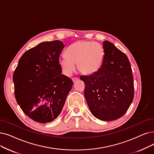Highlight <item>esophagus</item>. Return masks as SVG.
<instances>
[{
    "label": "esophagus",
    "mask_w": 154,
    "mask_h": 154,
    "mask_svg": "<svg viewBox=\"0 0 154 154\" xmlns=\"http://www.w3.org/2000/svg\"><path fill=\"white\" fill-rule=\"evenodd\" d=\"M72 80L74 83H75L76 82H77L78 80V78H72Z\"/></svg>",
    "instance_id": "esophagus-1"
}]
</instances>
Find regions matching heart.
Masks as SVG:
<instances>
[{"mask_svg":"<svg viewBox=\"0 0 154 154\" xmlns=\"http://www.w3.org/2000/svg\"><path fill=\"white\" fill-rule=\"evenodd\" d=\"M66 56L59 60L64 75L70 76L76 69L85 75H92L101 68L105 59V49L98 42L77 41L67 48Z\"/></svg>","mask_w":154,"mask_h":154,"instance_id":"obj_1","label":"heart"}]
</instances>
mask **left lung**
<instances>
[{"label": "left lung", "instance_id": "obj_1", "mask_svg": "<svg viewBox=\"0 0 154 154\" xmlns=\"http://www.w3.org/2000/svg\"><path fill=\"white\" fill-rule=\"evenodd\" d=\"M106 56L101 68L90 76H81L84 94L91 114L102 121H113L123 116L134 97L131 64L125 54L112 43L103 42Z\"/></svg>", "mask_w": 154, "mask_h": 154}]
</instances>
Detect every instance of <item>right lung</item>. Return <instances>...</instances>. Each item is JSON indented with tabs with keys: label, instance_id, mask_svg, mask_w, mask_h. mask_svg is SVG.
Returning <instances> with one entry per match:
<instances>
[{
	"label": "right lung",
	"instance_id": "add662e5",
	"mask_svg": "<svg viewBox=\"0 0 154 154\" xmlns=\"http://www.w3.org/2000/svg\"><path fill=\"white\" fill-rule=\"evenodd\" d=\"M63 42H42L24 52L13 74L17 103L29 118L40 123L56 119L73 82L62 75L59 56Z\"/></svg>",
	"mask_w": 154,
	"mask_h": 154
}]
</instances>
